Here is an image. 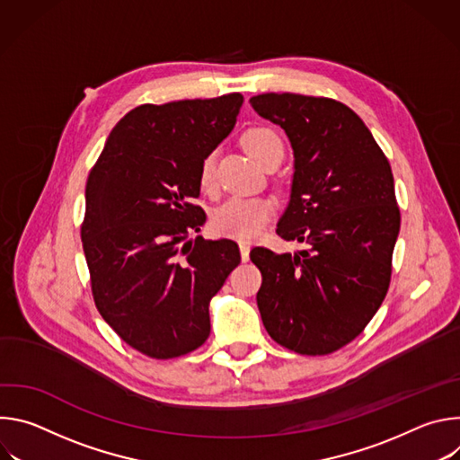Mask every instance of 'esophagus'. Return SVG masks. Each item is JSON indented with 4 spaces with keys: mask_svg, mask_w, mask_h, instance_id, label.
I'll use <instances>...</instances> for the list:
<instances>
[{
    "mask_svg": "<svg viewBox=\"0 0 460 460\" xmlns=\"http://www.w3.org/2000/svg\"><path fill=\"white\" fill-rule=\"evenodd\" d=\"M240 254H242V261L249 260V243L240 242Z\"/></svg>",
    "mask_w": 460,
    "mask_h": 460,
    "instance_id": "34e87169",
    "label": "esophagus"
}]
</instances>
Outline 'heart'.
<instances>
[{
  "instance_id": "obj_1",
  "label": "heart",
  "mask_w": 460,
  "mask_h": 460,
  "mask_svg": "<svg viewBox=\"0 0 460 460\" xmlns=\"http://www.w3.org/2000/svg\"><path fill=\"white\" fill-rule=\"evenodd\" d=\"M242 144L245 151L256 160L261 162V158L266 156V153L273 146H280V138L270 128L258 127L251 128L243 135ZM200 187L208 192L215 189L217 183V172H215V155H208L202 160L200 165ZM273 215V204L268 199H229L226 200L211 218V227L218 236L240 240V242H252L258 238L264 231V226Z\"/></svg>"
}]
</instances>
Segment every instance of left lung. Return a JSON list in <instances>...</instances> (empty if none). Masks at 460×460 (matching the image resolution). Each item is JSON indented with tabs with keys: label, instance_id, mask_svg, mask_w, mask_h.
I'll return each mask as SVG.
<instances>
[{
	"label": "left lung",
	"instance_id": "8db88e82",
	"mask_svg": "<svg viewBox=\"0 0 460 460\" xmlns=\"http://www.w3.org/2000/svg\"><path fill=\"white\" fill-rule=\"evenodd\" d=\"M291 142L295 172L277 233L304 249L251 251L270 337L300 355H327L358 337L385 298L401 211L389 162L344 103L293 93L249 100Z\"/></svg>",
	"mask_w": 460,
	"mask_h": 460
}]
</instances>
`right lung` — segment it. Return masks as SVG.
I'll list each match as a JSON object with an SVG mask.
<instances>
[{"label":"right lung","mask_w":460,"mask_h":460,"mask_svg":"<svg viewBox=\"0 0 460 460\" xmlns=\"http://www.w3.org/2000/svg\"><path fill=\"white\" fill-rule=\"evenodd\" d=\"M240 93L127 112L89 172L82 243L94 304L118 337L165 360L200 348L209 302L240 264L236 242L185 238L206 213L200 165L229 137Z\"/></svg>","instance_id":"right-lung-1"}]
</instances>
